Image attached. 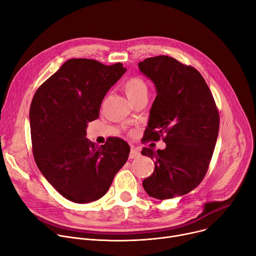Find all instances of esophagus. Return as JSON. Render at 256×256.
Segmentation results:
<instances>
[{"label": "esophagus", "instance_id": "1", "mask_svg": "<svg viewBox=\"0 0 256 256\" xmlns=\"http://www.w3.org/2000/svg\"><path fill=\"white\" fill-rule=\"evenodd\" d=\"M140 156V152L136 148H131L130 150V154H129V158L130 159H135V158H138Z\"/></svg>", "mask_w": 256, "mask_h": 256}]
</instances>
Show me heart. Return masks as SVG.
<instances>
[{
    "mask_svg": "<svg viewBox=\"0 0 256 256\" xmlns=\"http://www.w3.org/2000/svg\"><path fill=\"white\" fill-rule=\"evenodd\" d=\"M124 90L130 100H134L142 95L148 94L146 82L140 76H131L124 83Z\"/></svg>",
    "mask_w": 256,
    "mask_h": 256,
    "instance_id": "1",
    "label": "heart"
}]
</instances>
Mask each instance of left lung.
Returning <instances> with one entry per match:
<instances>
[{
  "label": "left lung",
  "instance_id": "8db88e82",
  "mask_svg": "<svg viewBox=\"0 0 256 256\" xmlns=\"http://www.w3.org/2000/svg\"><path fill=\"white\" fill-rule=\"evenodd\" d=\"M154 84L156 96L144 138L166 144L144 148L154 160V173L142 182L154 199L184 196L198 186L208 170L220 130V114L202 74L173 57L160 55L138 64Z\"/></svg>",
  "mask_w": 256,
  "mask_h": 256
}]
</instances>
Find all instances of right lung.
Segmentation results:
<instances>
[{
    "instance_id": "right-lung-1",
    "label": "right lung",
    "mask_w": 256,
    "mask_h": 256,
    "mask_svg": "<svg viewBox=\"0 0 256 256\" xmlns=\"http://www.w3.org/2000/svg\"><path fill=\"white\" fill-rule=\"evenodd\" d=\"M125 72L120 62L104 66L72 58L34 95L30 125L36 164L72 202L85 204L102 198L128 159L130 146L121 138L112 137L102 146L86 138L88 123L100 116L106 92Z\"/></svg>"
}]
</instances>
